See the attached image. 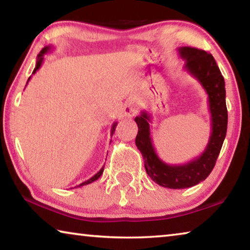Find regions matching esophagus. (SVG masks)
Returning a JSON list of instances; mask_svg holds the SVG:
<instances>
[{
	"instance_id": "1",
	"label": "esophagus",
	"mask_w": 250,
	"mask_h": 250,
	"mask_svg": "<svg viewBox=\"0 0 250 250\" xmlns=\"http://www.w3.org/2000/svg\"><path fill=\"white\" fill-rule=\"evenodd\" d=\"M138 109H139V104H138L137 101L131 100L125 105V109H124L125 115L126 117H133L134 115H137Z\"/></svg>"
}]
</instances>
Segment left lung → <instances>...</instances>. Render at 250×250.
Listing matches in <instances>:
<instances>
[{"mask_svg":"<svg viewBox=\"0 0 250 250\" xmlns=\"http://www.w3.org/2000/svg\"><path fill=\"white\" fill-rule=\"evenodd\" d=\"M185 62L184 70L201 83L207 94L210 113V135L202 153L188 162L171 166L159 158L151 137V115L143 110L135 117L138 134L135 146L145 160V167L151 180L163 188L181 189L204 181L213 170L221 152L227 131V108L225 80L214 57L205 50L188 47L177 48Z\"/></svg>","mask_w":250,"mask_h":250,"instance_id":"8db88e82","label":"left lung"}]
</instances>
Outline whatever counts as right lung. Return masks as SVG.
<instances>
[{
    "label": "right lung",
    "instance_id": "add662e5",
    "mask_svg": "<svg viewBox=\"0 0 250 250\" xmlns=\"http://www.w3.org/2000/svg\"><path fill=\"white\" fill-rule=\"evenodd\" d=\"M50 46H46V47H44L43 49L41 50V53L37 55V59H36V65H35V68H34V70H33V74H35L37 70H39L40 68H41V66H42V64H43V62H44V55L45 54H47L49 50H50ZM29 79H31V77L28 78V80H27V83L29 82ZM27 83H26V84H27ZM116 126H117V121L116 122H113V125H112V126H111V137H112V134L115 133V129H116ZM111 142V141H110ZM104 167H103L99 170V172H97L96 174L92 176V177H90L89 180H87V181H84V182H83L82 184H79L78 186H83V185H87V184H90V183H92V182H95L96 180H98L99 177L101 176V174H103V172H104Z\"/></svg>",
    "mask_w": 250,
    "mask_h": 250
}]
</instances>
